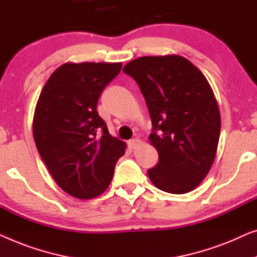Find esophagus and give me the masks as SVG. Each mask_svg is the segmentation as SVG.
Instances as JSON below:
<instances>
[{"label": "esophagus", "instance_id": "esophagus-1", "mask_svg": "<svg viewBox=\"0 0 257 257\" xmlns=\"http://www.w3.org/2000/svg\"><path fill=\"white\" fill-rule=\"evenodd\" d=\"M140 144H141V141L139 139H133L128 142V146H129L130 149H136V148L139 147Z\"/></svg>", "mask_w": 257, "mask_h": 257}]
</instances>
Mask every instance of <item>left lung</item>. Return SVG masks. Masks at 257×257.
<instances>
[{
  "label": "left lung",
  "instance_id": "8db88e82",
  "mask_svg": "<svg viewBox=\"0 0 257 257\" xmlns=\"http://www.w3.org/2000/svg\"><path fill=\"white\" fill-rule=\"evenodd\" d=\"M123 72L139 84L153 123L149 140L160 161L148 170L150 180L173 194L196 189L214 162L221 127L207 79L176 55L140 57Z\"/></svg>",
  "mask_w": 257,
  "mask_h": 257
}]
</instances>
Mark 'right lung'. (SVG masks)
Returning <instances> with one entry per match:
<instances>
[{"label": "right lung", "instance_id": "add662e5", "mask_svg": "<svg viewBox=\"0 0 257 257\" xmlns=\"http://www.w3.org/2000/svg\"><path fill=\"white\" fill-rule=\"evenodd\" d=\"M121 63H66L51 74L36 104L34 139L56 183L79 199L109 186L125 143L109 134L96 104Z\"/></svg>", "mask_w": 257, "mask_h": 257}]
</instances>
